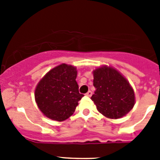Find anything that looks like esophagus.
<instances>
[{"label": "esophagus", "instance_id": "obj_1", "mask_svg": "<svg viewBox=\"0 0 160 160\" xmlns=\"http://www.w3.org/2000/svg\"><path fill=\"white\" fill-rule=\"evenodd\" d=\"M87 95L88 96V97H90V96L92 95V92H91V91H90V90H89L88 92L87 93Z\"/></svg>", "mask_w": 160, "mask_h": 160}]
</instances>
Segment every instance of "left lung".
I'll list each match as a JSON object with an SVG mask.
<instances>
[{"mask_svg": "<svg viewBox=\"0 0 160 160\" xmlns=\"http://www.w3.org/2000/svg\"><path fill=\"white\" fill-rule=\"evenodd\" d=\"M94 94L91 100L98 111L111 119L122 118L134 107L135 91L122 73L110 66H99L93 70Z\"/></svg>", "mask_w": 160, "mask_h": 160, "instance_id": "obj_1", "label": "left lung"}]
</instances>
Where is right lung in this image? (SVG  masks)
<instances>
[{
    "label": "right lung",
    "mask_w": 160,
    "mask_h": 160,
    "mask_svg": "<svg viewBox=\"0 0 160 160\" xmlns=\"http://www.w3.org/2000/svg\"><path fill=\"white\" fill-rule=\"evenodd\" d=\"M77 74L75 66L62 63L39 81L35 88V102L45 116L62 122L73 114L84 96L78 92Z\"/></svg>",
    "instance_id": "1"
}]
</instances>
